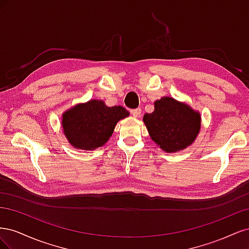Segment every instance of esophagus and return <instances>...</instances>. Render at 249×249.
I'll return each mask as SVG.
<instances>
[{
    "label": "esophagus",
    "mask_w": 249,
    "mask_h": 249,
    "mask_svg": "<svg viewBox=\"0 0 249 249\" xmlns=\"http://www.w3.org/2000/svg\"><path fill=\"white\" fill-rule=\"evenodd\" d=\"M131 114H132L134 117H140V116H141V109H140V108H137V109L131 110Z\"/></svg>",
    "instance_id": "obj_1"
}]
</instances>
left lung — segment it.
Returning a JSON list of instances; mask_svg holds the SVG:
<instances>
[{
  "instance_id": "obj_1",
  "label": "left lung",
  "mask_w": 249,
  "mask_h": 249,
  "mask_svg": "<svg viewBox=\"0 0 249 249\" xmlns=\"http://www.w3.org/2000/svg\"><path fill=\"white\" fill-rule=\"evenodd\" d=\"M200 120L199 112L169 96L156 101L154 112L143 116L150 138L167 153L191 145L199 133Z\"/></svg>"
}]
</instances>
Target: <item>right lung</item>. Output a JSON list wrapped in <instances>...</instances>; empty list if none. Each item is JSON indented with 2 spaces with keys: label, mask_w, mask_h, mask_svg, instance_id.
Instances as JSON below:
<instances>
[{
  "label": "right lung",
  "mask_w": 249,
  "mask_h": 249,
  "mask_svg": "<svg viewBox=\"0 0 249 249\" xmlns=\"http://www.w3.org/2000/svg\"><path fill=\"white\" fill-rule=\"evenodd\" d=\"M129 115L122 106L107 107L103 101L91 100L65 111L61 124L66 139L73 147L93 150L103 146L116 124Z\"/></svg>",
  "instance_id": "obj_1"
}]
</instances>
